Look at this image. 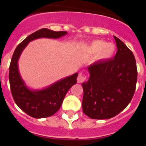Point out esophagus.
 Masks as SVG:
<instances>
[{
    "instance_id": "obj_1",
    "label": "esophagus",
    "mask_w": 146,
    "mask_h": 146,
    "mask_svg": "<svg viewBox=\"0 0 146 146\" xmlns=\"http://www.w3.org/2000/svg\"><path fill=\"white\" fill-rule=\"evenodd\" d=\"M86 77L85 76L82 75V74H79L78 77H77V82H79V83H82V82H84L86 80Z\"/></svg>"
}]
</instances>
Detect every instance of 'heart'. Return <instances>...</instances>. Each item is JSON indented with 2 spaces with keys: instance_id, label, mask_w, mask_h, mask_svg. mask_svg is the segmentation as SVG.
Listing matches in <instances>:
<instances>
[{
  "instance_id": "obj_1",
  "label": "heart",
  "mask_w": 146,
  "mask_h": 146,
  "mask_svg": "<svg viewBox=\"0 0 146 146\" xmlns=\"http://www.w3.org/2000/svg\"><path fill=\"white\" fill-rule=\"evenodd\" d=\"M115 46L112 43H106L102 40L93 41L88 47V52L91 54L97 53V58L104 60L111 58L114 54Z\"/></svg>"
}]
</instances>
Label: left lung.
I'll list each match as a JSON object with an SVG mask.
<instances>
[{"label": "left lung", "instance_id": "1", "mask_svg": "<svg viewBox=\"0 0 146 146\" xmlns=\"http://www.w3.org/2000/svg\"><path fill=\"white\" fill-rule=\"evenodd\" d=\"M114 38L118 49L114 58L91 64L88 67V80L82 84V110L93 119L117 115L129 104L136 88L135 56L122 41Z\"/></svg>", "mask_w": 146, "mask_h": 146}]
</instances>
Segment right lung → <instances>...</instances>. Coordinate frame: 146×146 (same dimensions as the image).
Wrapping results in <instances>:
<instances>
[{
  "mask_svg": "<svg viewBox=\"0 0 146 146\" xmlns=\"http://www.w3.org/2000/svg\"><path fill=\"white\" fill-rule=\"evenodd\" d=\"M67 34L66 31H53L42 28L29 35L15 49L9 66L10 88L15 103L25 113L35 118L51 116L60 109L66 94L77 83L78 73L55 82L41 90H31L25 85L18 69V60L30 42L40 38H58Z\"/></svg>",
  "mask_w": 146,
  "mask_h": 146,
  "instance_id": "add662e5",
  "label": "right lung"
}]
</instances>
